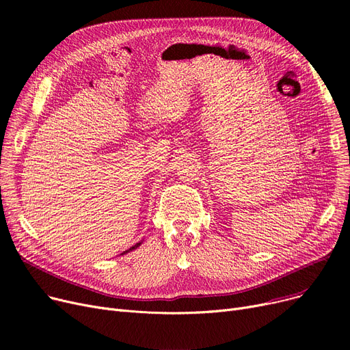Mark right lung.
I'll return each instance as SVG.
<instances>
[{
	"label": "right lung",
	"mask_w": 350,
	"mask_h": 350,
	"mask_svg": "<svg viewBox=\"0 0 350 350\" xmlns=\"http://www.w3.org/2000/svg\"><path fill=\"white\" fill-rule=\"evenodd\" d=\"M142 243H143V241H142ZM142 243H137V244H135V245H133V247H131V248H129V250H126V251H123V252H122V254H120V255H123V254H127V252H131V251H133V250H136V248H137V247H139V245H140V244H142Z\"/></svg>",
	"instance_id": "add662e5"
}]
</instances>
